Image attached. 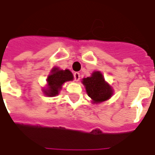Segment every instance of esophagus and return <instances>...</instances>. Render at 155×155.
Listing matches in <instances>:
<instances>
[{"mask_svg": "<svg viewBox=\"0 0 155 155\" xmlns=\"http://www.w3.org/2000/svg\"><path fill=\"white\" fill-rule=\"evenodd\" d=\"M80 79V74L78 72H75L74 73V80L76 82H78Z\"/></svg>", "mask_w": 155, "mask_h": 155, "instance_id": "34e87169", "label": "esophagus"}]
</instances>
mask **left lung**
Instances as JSON below:
<instances>
[{
	"instance_id": "1",
	"label": "left lung",
	"mask_w": 155,
	"mask_h": 155,
	"mask_svg": "<svg viewBox=\"0 0 155 155\" xmlns=\"http://www.w3.org/2000/svg\"><path fill=\"white\" fill-rule=\"evenodd\" d=\"M83 84L85 86L88 96L92 99L94 104H99L111 97L113 90L110 84L104 80L100 71H94L91 77L83 78Z\"/></svg>"
}]
</instances>
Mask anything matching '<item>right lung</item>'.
Returning a JSON list of instances; mask_svg holds the SVG:
<instances>
[{
    "mask_svg": "<svg viewBox=\"0 0 155 155\" xmlns=\"http://www.w3.org/2000/svg\"><path fill=\"white\" fill-rule=\"evenodd\" d=\"M71 80H73V75L69 70H59L54 67L47 77V88L44 90V93L48 97H55L58 95L64 83Z\"/></svg>",
    "mask_w": 155,
    "mask_h": 155,
    "instance_id": "1",
    "label": "right lung"
}]
</instances>
